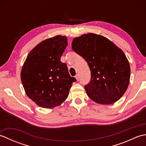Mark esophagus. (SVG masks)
Masks as SVG:
<instances>
[{
  "mask_svg": "<svg viewBox=\"0 0 146 146\" xmlns=\"http://www.w3.org/2000/svg\"><path fill=\"white\" fill-rule=\"evenodd\" d=\"M75 78H76V79L77 81H78V80H79V78H80V77H79V75H78V74H77V75L75 76Z\"/></svg>",
  "mask_w": 146,
  "mask_h": 146,
  "instance_id": "esophagus-1",
  "label": "esophagus"
}]
</instances>
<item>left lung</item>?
<instances>
[{
	"label": "left lung",
	"instance_id": "1",
	"mask_svg": "<svg viewBox=\"0 0 146 146\" xmlns=\"http://www.w3.org/2000/svg\"><path fill=\"white\" fill-rule=\"evenodd\" d=\"M73 50L88 63L91 80L85 89L89 98L99 104H113L128 88L129 62L122 49L105 37L88 33L74 38Z\"/></svg>",
	"mask_w": 146,
	"mask_h": 146
}]
</instances>
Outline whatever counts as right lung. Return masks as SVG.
Instances as JSON below:
<instances>
[{"instance_id":"1","label":"right lung","mask_w":146,"mask_h":146,"mask_svg":"<svg viewBox=\"0 0 146 146\" xmlns=\"http://www.w3.org/2000/svg\"><path fill=\"white\" fill-rule=\"evenodd\" d=\"M68 44L61 35L46 39L27 55L21 72L26 94L38 106L50 108L67 98L76 78L71 77L67 65L60 61Z\"/></svg>"}]
</instances>
